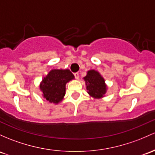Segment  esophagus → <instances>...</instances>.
I'll return each instance as SVG.
<instances>
[{
	"instance_id": "1",
	"label": "esophagus",
	"mask_w": 155,
	"mask_h": 155,
	"mask_svg": "<svg viewBox=\"0 0 155 155\" xmlns=\"http://www.w3.org/2000/svg\"><path fill=\"white\" fill-rule=\"evenodd\" d=\"M74 76H75V78H76V79H78L79 78V73H75L74 74Z\"/></svg>"
}]
</instances>
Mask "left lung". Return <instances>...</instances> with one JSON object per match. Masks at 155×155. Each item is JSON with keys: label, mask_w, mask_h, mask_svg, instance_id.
Listing matches in <instances>:
<instances>
[{"label": "left lung", "mask_w": 155, "mask_h": 155, "mask_svg": "<svg viewBox=\"0 0 155 155\" xmlns=\"http://www.w3.org/2000/svg\"><path fill=\"white\" fill-rule=\"evenodd\" d=\"M83 79L85 81L87 93L94 98H103L107 92L104 79L97 71L90 70Z\"/></svg>", "instance_id": "obj_1"}]
</instances>
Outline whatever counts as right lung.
Here are the masks:
<instances>
[{
	"label": "right lung",
	"instance_id": "1",
	"mask_svg": "<svg viewBox=\"0 0 155 155\" xmlns=\"http://www.w3.org/2000/svg\"><path fill=\"white\" fill-rule=\"evenodd\" d=\"M74 79V74L68 69L51 70L40 84L42 96L50 103L57 104L65 95L66 84Z\"/></svg>",
	"mask_w": 155,
	"mask_h": 155
}]
</instances>
